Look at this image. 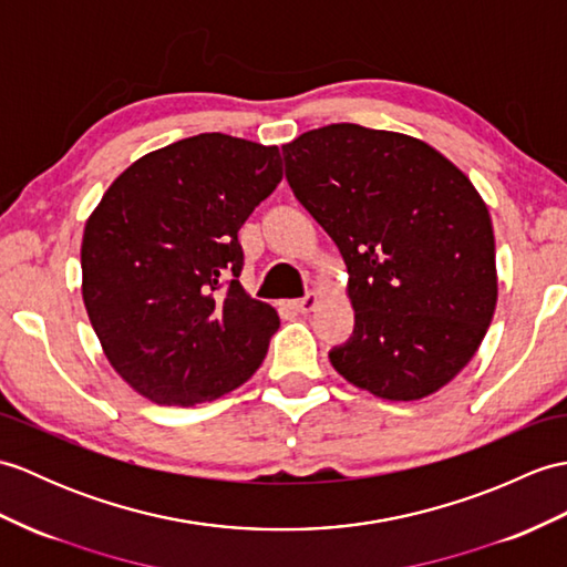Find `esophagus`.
Masks as SVG:
<instances>
[{
  "label": "esophagus",
  "instance_id": "34e87169",
  "mask_svg": "<svg viewBox=\"0 0 567 567\" xmlns=\"http://www.w3.org/2000/svg\"><path fill=\"white\" fill-rule=\"evenodd\" d=\"M316 305H319V295H316V292H307L305 297L295 301V309H297L299 313H309V311L316 309Z\"/></svg>",
  "mask_w": 567,
  "mask_h": 567
}]
</instances>
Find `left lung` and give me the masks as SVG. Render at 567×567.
Returning a JSON list of instances; mask_svg holds the SVG:
<instances>
[{
  "mask_svg": "<svg viewBox=\"0 0 567 567\" xmlns=\"http://www.w3.org/2000/svg\"><path fill=\"white\" fill-rule=\"evenodd\" d=\"M282 156L350 272L354 328L328 352L336 372L386 401L450 384L497 301L493 224L473 183L425 142L352 123L309 130Z\"/></svg>",
  "mask_w": 567,
  "mask_h": 567,
  "instance_id": "left-lung-1",
  "label": "left lung"
}]
</instances>
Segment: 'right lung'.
<instances>
[{
  "label": "right lung",
  "instance_id": "1",
  "mask_svg": "<svg viewBox=\"0 0 567 567\" xmlns=\"http://www.w3.org/2000/svg\"><path fill=\"white\" fill-rule=\"evenodd\" d=\"M278 147L203 133L144 154L113 181L82 241V295L113 370L159 405L241 386L278 311L239 282V229L278 188Z\"/></svg>",
  "mask_w": 567,
  "mask_h": 567
}]
</instances>
